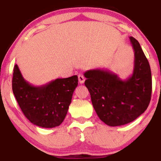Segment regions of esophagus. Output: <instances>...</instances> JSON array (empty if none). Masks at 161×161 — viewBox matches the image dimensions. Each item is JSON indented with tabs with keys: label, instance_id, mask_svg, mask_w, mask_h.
<instances>
[{
	"label": "esophagus",
	"instance_id": "obj_1",
	"mask_svg": "<svg viewBox=\"0 0 161 161\" xmlns=\"http://www.w3.org/2000/svg\"><path fill=\"white\" fill-rule=\"evenodd\" d=\"M78 79H79V82L80 83V84H83V83L85 82V80H86L84 75L82 74H79L78 75Z\"/></svg>",
	"mask_w": 161,
	"mask_h": 161
}]
</instances>
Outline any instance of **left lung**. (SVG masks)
Wrapping results in <instances>:
<instances>
[{
  "label": "left lung",
  "instance_id": "obj_1",
  "mask_svg": "<svg viewBox=\"0 0 161 161\" xmlns=\"http://www.w3.org/2000/svg\"><path fill=\"white\" fill-rule=\"evenodd\" d=\"M134 50L132 75L123 80L108 69H90L84 73L85 86L101 120L110 126L131 123L145 111L151 101L152 79L150 65L140 44L129 37Z\"/></svg>",
  "mask_w": 161,
  "mask_h": 161
}]
</instances>
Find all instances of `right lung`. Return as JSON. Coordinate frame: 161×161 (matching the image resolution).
Masks as SVG:
<instances>
[{
  "mask_svg": "<svg viewBox=\"0 0 161 161\" xmlns=\"http://www.w3.org/2000/svg\"><path fill=\"white\" fill-rule=\"evenodd\" d=\"M77 86L78 76L73 75L34 86L24 79L18 66H14L13 92L25 117L38 126L53 128L61 124Z\"/></svg>",
  "mask_w": 161,
  "mask_h": 161,
  "instance_id": "obj_1",
  "label": "right lung"
}]
</instances>
